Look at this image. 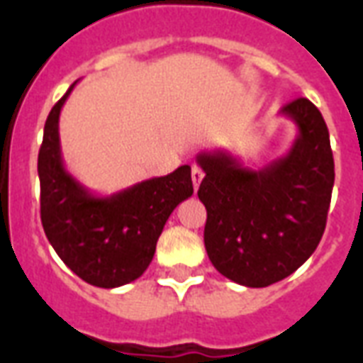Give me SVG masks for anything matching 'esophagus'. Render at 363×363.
I'll return each instance as SVG.
<instances>
[{"label": "esophagus", "mask_w": 363, "mask_h": 363, "mask_svg": "<svg viewBox=\"0 0 363 363\" xmlns=\"http://www.w3.org/2000/svg\"><path fill=\"white\" fill-rule=\"evenodd\" d=\"M203 181V171H201V167H198V165H194L192 167V182H194V188L198 190V186H200V182Z\"/></svg>", "instance_id": "obj_1"}]
</instances>
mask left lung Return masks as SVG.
Here are the masks:
<instances>
[{
	"instance_id": "obj_1",
	"label": "left lung",
	"mask_w": 363,
	"mask_h": 363,
	"mask_svg": "<svg viewBox=\"0 0 363 363\" xmlns=\"http://www.w3.org/2000/svg\"><path fill=\"white\" fill-rule=\"evenodd\" d=\"M297 125L286 156L261 169L226 150L201 152L206 177L198 198L207 209L206 242L213 267L245 287H267L314 253L328 220L335 163L329 131L308 99L281 108Z\"/></svg>"
}]
</instances>
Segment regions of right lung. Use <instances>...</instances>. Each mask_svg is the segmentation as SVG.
<instances>
[{
	"mask_svg": "<svg viewBox=\"0 0 363 363\" xmlns=\"http://www.w3.org/2000/svg\"><path fill=\"white\" fill-rule=\"evenodd\" d=\"M47 116L38 175L41 225L57 255L91 286H125L140 278L156 253L157 238L181 201L194 194L190 165L137 182L112 196H95L66 171L59 118L66 99Z\"/></svg>",
	"mask_w": 363,
	"mask_h": 363,
	"instance_id": "right-lung-1",
	"label": "right lung"
}]
</instances>
